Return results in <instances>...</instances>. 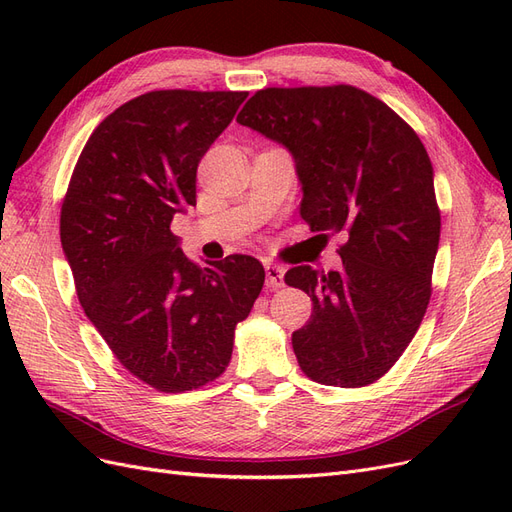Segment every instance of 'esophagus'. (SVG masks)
Wrapping results in <instances>:
<instances>
[{
  "instance_id": "34e87169",
  "label": "esophagus",
  "mask_w": 512,
  "mask_h": 512,
  "mask_svg": "<svg viewBox=\"0 0 512 512\" xmlns=\"http://www.w3.org/2000/svg\"><path fill=\"white\" fill-rule=\"evenodd\" d=\"M265 273H267V286L269 288H282L284 286V267L275 265V262H267Z\"/></svg>"
}]
</instances>
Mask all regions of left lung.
Returning <instances> with one entry per match:
<instances>
[{
  "label": "left lung",
  "mask_w": 512,
  "mask_h": 512,
  "mask_svg": "<svg viewBox=\"0 0 512 512\" xmlns=\"http://www.w3.org/2000/svg\"><path fill=\"white\" fill-rule=\"evenodd\" d=\"M237 121L292 153L309 228L346 239L339 271L301 265L284 275L314 305L292 333L303 374L342 389L380 380L431 297L440 209L425 145L393 108L352 85L260 89Z\"/></svg>",
  "instance_id": "obj_1"
}]
</instances>
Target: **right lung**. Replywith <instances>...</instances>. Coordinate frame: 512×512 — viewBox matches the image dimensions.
Returning a JSON list of instances; mask_svg holds the SVG:
<instances>
[{
	"label": "right lung",
	"mask_w": 512,
	"mask_h": 512,
	"mask_svg": "<svg viewBox=\"0 0 512 512\" xmlns=\"http://www.w3.org/2000/svg\"><path fill=\"white\" fill-rule=\"evenodd\" d=\"M247 91L160 89L89 136L61 203V247L87 318L132 376L162 393L224 374L265 269L232 254L198 267L170 232L196 170Z\"/></svg>",
	"instance_id": "add662e5"
}]
</instances>
